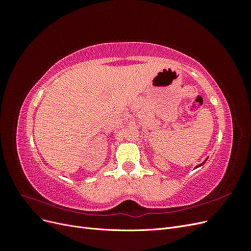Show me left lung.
I'll list each match as a JSON object with an SVG mask.
<instances>
[{
	"instance_id": "obj_1",
	"label": "left lung",
	"mask_w": 251,
	"mask_h": 251,
	"mask_svg": "<svg viewBox=\"0 0 251 251\" xmlns=\"http://www.w3.org/2000/svg\"><path fill=\"white\" fill-rule=\"evenodd\" d=\"M202 164H203V163H202ZM202 164H201V165H202Z\"/></svg>"
}]
</instances>
